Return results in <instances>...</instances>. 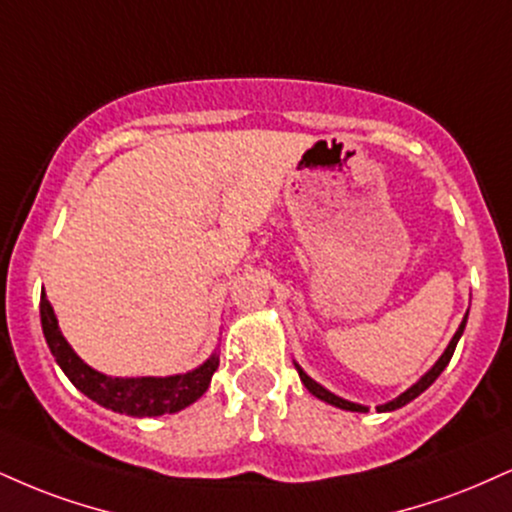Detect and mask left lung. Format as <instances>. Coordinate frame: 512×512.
Returning a JSON list of instances; mask_svg holds the SVG:
<instances>
[{
  "mask_svg": "<svg viewBox=\"0 0 512 512\" xmlns=\"http://www.w3.org/2000/svg\"><path fill=\"white\" fill-rule=\"evenodd\" d=\"M467 312H470V310H467ZM467 312H465L463 322H460V326H458V331H455V334H453L451 343H448L446 350H443L439 360L434 362L432 369H427V372H424L422 377L417 379L415 384H412L408 391H403V393H400L398 398H393V400H389V403H384V405H377V412H391V410H398V408H403V405H408L410 400H415L417 396H420V393L427 391L429 386H432L434 381L439 379V374L443 372V369H446L448 362H451V357H453V350H455V346H458L460 336H463V331H465V324H467ZM293 365H295V369H298V374H300V381H303V384H305V389L310 391L312 396H315V398L324 400V403L334 405V408H341V410H350V412H367V410H369L367 405L353 403V400H346V398L336 396V393H331L329 389H324V386H322V384H317V381L312 379L310 374H307L305 369L298 365V362H293Z\"/></svg>",
  "mask_w": 512,
  "mask_h": 512,
  "instance_id": "left-lung-1",
  "label": "left lung"
}]
</instances>
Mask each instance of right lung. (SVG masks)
Wrapping results in <instances>:
<instances>
[{
    "label": "right lung",
    "instance_id": "right-lung-1",
    "mask_svg": "<svg viewBox=\"0 0 512 512\" xmlns=\"http://www.w3.org/2000/svg\"><path fill=\"white\" fill-rule=\"evenodd\" d=\"M40 322L47 346L71 384L90 400H95L97 405L121 412V415L159 417L188 408L207 391L212 374L219 367V355L214 350L200 367L190 369L186 374H171V377H109V374L97 372L88 362L80 360L76 350L69 346V341L61 334L57 315H54L45 291L40 295Z\"/></svg>",
    "mask_w": 512,
    "mask_h": 512
}]
</instances>
